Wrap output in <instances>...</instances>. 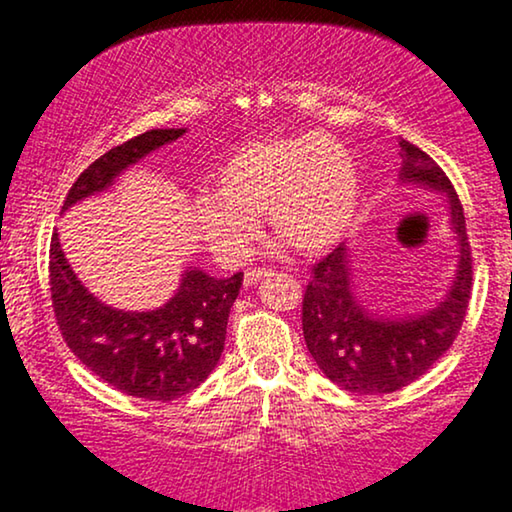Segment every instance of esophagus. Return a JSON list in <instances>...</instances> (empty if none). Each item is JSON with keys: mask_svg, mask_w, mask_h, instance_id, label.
I'll list each match as a JSON object with an SVG mask.
<instances>
[{"mask_svg": "<svg viewBox=\"0 0 512 512\" xmlns=\"http://www.w3.org/2000/svg\"><path fill=\"white\" fill-rule=\"evenodd\" d=\"M271 276V269H248L246 276H243V283L246 285H255L259 280Z\"/></svg>", "mask_w": 512, "mask_h": 512, "instance_id": "34e87169", "label": "esophagus"}]
</instances>
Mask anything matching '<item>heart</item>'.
<instances>
[{
    "label": "heart",
    "mask_w": 512,
    "mask_h": 512,
    "mask_svg": "<svg viewBox=\"0 0 512 512\" xmlns=\"http://www.w3.org/2000/svg\"><path fill=\"white\" fill-rule=\"evenodd\" d=\"M213 185L194 199V220L227 264L248 257L264 213L294 250L325 253L355 225L362 190L350 150L322 132L250 141L225 157Z\"/></svg>",
    "instance_id": "heart-1"
}]
</instances>
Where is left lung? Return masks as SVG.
Here are the masks:
<instances>
[{"label": "left lung", "instance_id": "left-lung-1", "mask_svg": "<svg viewBox=\"0 0 512 512\" xmlns=\"http://www.w3.org/2000/svg\"><path fill=\"white\" fill-rule=\"evenodd\" d=\"M399 148L401 181L448 194L459 241L457 276L434 311L408 320H380L352 292L348 250L336 246L313 266L301 304L308 352L331 383L357 394H390L424 376L455 343L471 301L473 257L462 201L424 150L403 139Z\"/></svg>", "mask_w": 512, "mask_h": 512}]
</instances>
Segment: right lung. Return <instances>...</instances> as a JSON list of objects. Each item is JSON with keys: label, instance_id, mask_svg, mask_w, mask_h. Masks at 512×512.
<instances>
[{"label": "right lung", "instance_id": "add662e5", "mask_svg": "<svg viewBox=\"0 0 512 512\" xmlns=\"http://www.w3.org/2000/svg\"><path fill=\"white\" fill-rule=\"evenodd\" d=\"M183 132L150 129L111 148L76 178L62 208L106 190L122 169ZM48 271L55 320L69 350L115 390L162 403L185 397L211 376L225 350L229 311L243 285L241 271L218 280L190 269L176 297L157 311H115L81 285L57 234L50 239Z\"/></svg>", "mask_w": 512, "mask_h": 512}]
</instances>
